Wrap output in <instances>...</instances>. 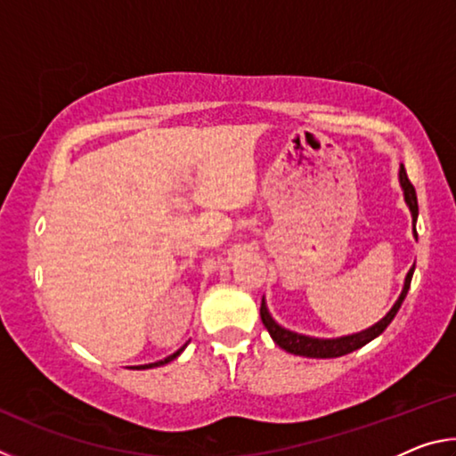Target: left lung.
<instances>
[{"label": "left lung", "mask_w": 456, "mask_h": 456, "mask_svg": "<svg viewBox=\"0 0 456 456\" xmlns=\"http://www.w3.org/2000/svg\"><path fill=\"white\" fill-rule=\"evenodd\" d=\"M398 181H400V187H403L408 209H411L412 223L416 225V219H419V200H416V191L412 187V183L408 181L403 165H400V171H398ZM414 237H416V231H414ZM416 239H419V237H416ZM412 273H414V265L411 267V272L406 273L404 288H403V291H400V296L395 302V305L390 307V312L386 314L380 322H376L374 326H370V328L362 330V331H356V334L339 336V338H314V336L297 334V331H291L288 328L280 326V323H277L272 318V314H269V310H267L265 297L261 299V322H264V326L267 328L269 336L273 338V342L280 346L281 350L289 352V354H296V356H305V358H339V356H346V354H350L354 350L362 348V346H366L368 342H372L374 338L380 336L382 331L390 326V322L395 320V315L398 314L400 305H403V302H404L408 289H411Z\"/></svg>", "instance_id": "1"}]
</instances>
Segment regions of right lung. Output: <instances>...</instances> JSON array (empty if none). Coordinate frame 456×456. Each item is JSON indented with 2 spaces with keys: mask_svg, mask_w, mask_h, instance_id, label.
<instances>
[{
  "mask_svg": "<svg viewBox=\"0 0 456 456\" xmlns=\"http://www.w3.org/2000/svg\"><path fill=\"white\" fill-rule=\"evenodd\" d=\"M189 344V342H187ZM187 344H184L183 346V348H179V350H176L175 354H171V356H167L165 360H159V362H151V364H142V366H133L134 370H149V368H157V366H165V364H168V362H173L175 358H179L181 356V354H183V350L184 348H187Z\"/></svg>",
  "mask_w": 456,
  "mask_h": 456,
  "instance_id": "obj_1",
  "label": "right lung"
}]
</instances>
